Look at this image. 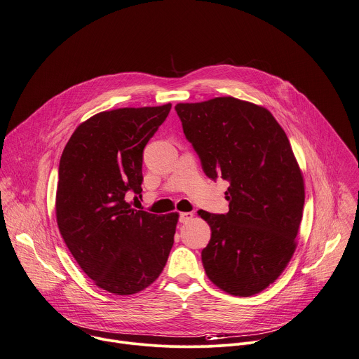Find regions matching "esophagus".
Returning a JSON list of instances; mask_svg holds the SVG:
<instances>
[{
	"instance_id": "obj_1",
	"label": "esophagus",
	"mask_w": 359,
	"mask_h": 359,
	"mask_svg": "<svg viewBox=\"0 0 359 359\" xmlns=\"http://www.w3.org/2000/svg\"><path fill=\"white\" fill-rule=\"evenodd\" d=\"M193 218V212H180V215H179V221L182 222V224H186V222H189L190 219Z\"/></svg>"
}]
</instances>
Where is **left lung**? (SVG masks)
Masks as SVG:
<instances>
[{
  "label": "left lung",
  "mask_w": 359,
  "mask_h": 359,
  "mask_svg": "<svg viewBox=\"0 0 359 359\" xmlns=\"http://www.w3.org/2000/svg\"><path fill=\"white\" fill-rule=\"evenodd\" d=\"M204 173L228 180L226 214L198 210L211 228L201 251L208 279L252 296L287 266L303 217L304 183L290 142L264 107L233 97L175 107Z\"/></svg>",
  "instance_id": "obj_1"
}]
</instances>
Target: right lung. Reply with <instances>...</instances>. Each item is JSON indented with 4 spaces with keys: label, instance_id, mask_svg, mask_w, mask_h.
<instances>
[{
    "label": "right lung",
    "instance_id": "add662e5",
    "mask_svg": "<svg viewBox=\"0 0 359 359\" xmlns=\"http://www.w3.org/2000/svg\"><path fill=\"white\" fill-rule=\"evenodd\" d=\"M172 104L118 108L93 115L66 144L56 191V219L83 272L102 290L128 296L162 273L176 232L177 212L134 210L141 196L144 148Z\"/></svg>",
    "mask_w": 359,
    "mask_h": 359
}]
</instances>
